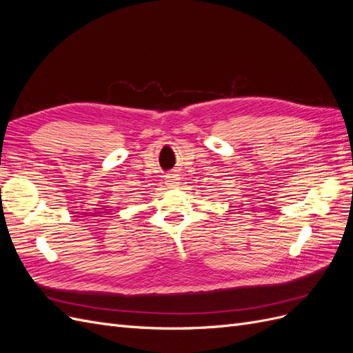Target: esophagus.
<instances>
[{
    "label": "esophagus",
    "mask_w": 353,
    "mask_h": 353,
    "mask_svg": "<svg viewBox=\"0 0 353 353\" xmlns=\"http://www.w3.org/2000/svg\"><path fill=\"white\" fill-rule=\"evenodd\" d=\"M178 181H179V175L175 174V172L168 174L166 178H165V183H166V185H168L169 188H175L176 184H178Z\"/></svg>",
    "instance_id": "esophagus-1"
}]
</instances>
